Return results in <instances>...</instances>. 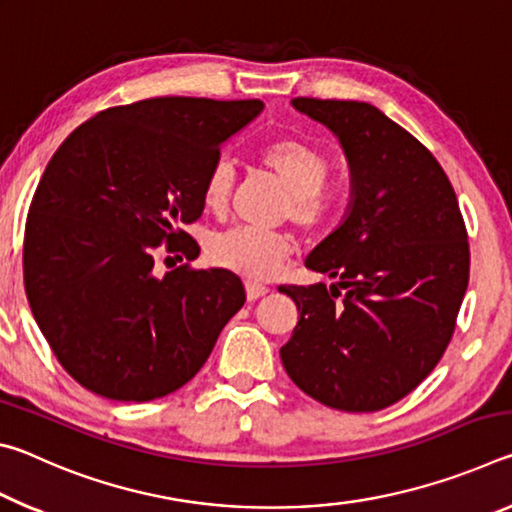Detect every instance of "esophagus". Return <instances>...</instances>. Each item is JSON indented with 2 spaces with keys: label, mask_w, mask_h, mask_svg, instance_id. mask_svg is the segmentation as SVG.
Wrapping results in <instances>:
<instances>
[{
  "label": "esophagus",
  "mask_w": 512,
  "mask_h": 512,
  "mask_svg": "<svg viewBox=\"0 0 512 512\" xmlns=\"http://www.w3.org/2000/svg\"><path fill=\"white\" fill-rule=\"evenodd\" d=\"M268 293V287H264V284H257V282H246V298L250 302L259 300L262 296H266Z\"/></svg>",
  "instance_id": "1"
}]
</instances>
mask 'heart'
I'll return each instance as SVG.
<instances>
[{"instance_id": "b5f03b06", "label": "heart", "mask_w": 512, "mask_h": 512, "mask_svg": "<svg viewBox=\"0 0 512 512\" xmlns=\"http://www.w3.org/2000/svg\"><path fill=\"white\" fill-rule=\"evenodd\" d=\"M264 167L289 189L284 216L302 230H320L336 210V194L325 187L329 176L327 155L298 137H280L259 151ZM235 187V169L228 160H216L203 180V205L223 214ZM293 250L291 239L280 232L232 228L207 241L210 262L250 280H268L280 271Z\"/></svg>"}]
</instances>
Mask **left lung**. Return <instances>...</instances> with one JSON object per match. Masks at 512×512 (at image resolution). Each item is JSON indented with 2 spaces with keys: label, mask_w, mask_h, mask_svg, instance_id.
Here are the masks:
<instances>
[{
  "label": "left lung",
  "mask_w": 512,
  "mask_h": 512,
  "mask_svg": "<svg viewBox=\"0 0 512 512\" xmlns=\"http://www.w3.org/2000/svg\"><path fill=\"white\" fill-rule=\"evenodd\" d=\"M327 126L350 167V205L305 259L336 284H282L300 320L280 357L300 391L370 413L409 395L436 368L470 280L454 187L411 133L363 101L293 99Z\"/></svg>",
  "instance_id": "1"
}]
</instances>
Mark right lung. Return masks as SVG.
<instances>
[{
    "label": "right lung",
    "mask_w": 512,
    "mask_h": 512,
    "mask_svg": "<svg viewBox=\"0 0 512 512\" xmlns=\"http://www.w3.org/2000/svg\"><path fill=\"white\" fill-rule=\"evenodd\" d=\"M262 108L144 99L94 115L49 160L24 228V289L51 352L88 391L117 402L178 391L244 307L235 273L183 264L160 275L155 253H201L180 225L203 214L221 144Z\"/></svg>",
    "instance_id": "obj_1"
}]
</instances>
